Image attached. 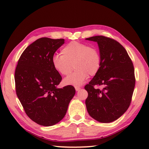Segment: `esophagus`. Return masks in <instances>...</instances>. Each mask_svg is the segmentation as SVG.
Masks as SVG:
<instances>
[{"label": "esophagus", "instance_id": "34e87169", "mask_svg": "<svg viewBox=\"0 0 149 149\" xmlns=\"http://www.w3.org/2000/svg\"><path fill=\"white\" fill-rule=\"evenodd\" d=\"M75 89L76 91H79L81 90V88L80 87H77V86H75Z\"/></svg>", "mask_w": 149, "mask_h": 149}]
</instances>
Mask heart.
Here are the masks:
<instances>
[{"label": "heart", "instance_id": "heart-1", "mask_svg": "<svg viewBox=\"0 0 149 149\" xmlns=\"http://www.w3.org/2000/svg\"><path fill=\"white\" fill-rule=\"evenodd\" d=\"M61 56L55 55L52 59L54 69L62 75L72 74L63 80L66 85L79 86L84 83L88 75H95L101 66V56L96 47L88 44L72 41L61 50Z\"/></svg>", "mask_w": 149, "mask_h": 149}]
</instances>
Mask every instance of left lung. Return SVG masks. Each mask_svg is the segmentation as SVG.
Returning <instances> with one entry per match:
<instances>
[{"label": "left lung", "mask_w": 149, "mask_h": 149, "mask_svg": "<svg viewBox=\"0 0 149 149\" xmlns=\"http://www.w3.org/2000/svg\"><path fill=\"white\" fill-rule=\"evenodd\" d=\"M86 40L97 42L101 56L99 72L84 86L88 93L86 109L98 122H111L131 104L136 81L134 66L124 47L116 40L104 36ZM95 86L102 88H95Z\"/></svg>", "instance_id": "8db88e82"}]
</instances>
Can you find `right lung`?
I'll use <instances>...</instances> for the list:
<instances>
[{"instance_id": "add662e5", "label": "right lung", "mask_w": 149, "mask_h": 149, "mask_svg": "<svg viewBox=\"0 0 149 149\" xmlns=\"http://www.w3.org/2000/svg\"><path fill=\"white\" fill-rule=\"evenodd\" d=\"M64 39L41 38L22 52L15 69V89L26 115L43 126L55 125L64 118L75 93L71 85L58 88L62 80L52 59Z\"/></svg>"}]
</instances>
